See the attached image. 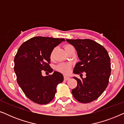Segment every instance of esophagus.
<instances>
[{"instance_id":"esophagus-1","label":"esophagus","mask_w":124,"mask_h":124,"mask_svg":"<svg viewBox=\"0 0 124 124\" xmlns=\"http://www.w3.org/2000/svg\"><path fill=\"white\" fill-rule=\"evenodd\" d=\"M64 80H65V81H68V80H69V79H70V77H68V76H64Z\"/></svg>"}]
</instances>
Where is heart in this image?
Here are the masks:
<instances>
[{
	"mask_svg": "<svg viewBox=\"0 0 124 124\" xmlns=\"http://www.w3.org/2000/svg\"><path fill=\"white\" fill-rule=\"evenodd\" d=\"M72 47L73 46H72L70 45H67L65 47V50H67V49H68ZM52 55V54H51V56ZM56 69L57 70H59V72L62 73L68 74L69 73V72H70V65L68 63H61L57 66Z\"/></svg>",
	"mask_w": 124,
	"mask_h": 124,
	"instance_id": "heart-1",
	"label": "heart"
}]
</instances>
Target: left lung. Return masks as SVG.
Listing matches in <instances>:
<instances>
[{"label": "left lung", "mask_w": 124, "mask_h": 124, "mask_svg": "<svg viewBox=\"0 0 124 124\" xmlns=\"http://www.w3.org/2000/svg\"><path fill=\"white\" fill-rule=\"evenodd\" d=\"M77 51L79 62L76 64L73 73L86 77L73 78L77 86L73 89L74 98L79 102L88 103L101 95L107 87L111 75V60L104 47L91 39H67Z\"/></svg>", "instance_id": "left-lung-1"}]
</instances>
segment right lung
<instances>
[{
	"label": "right lung",
	"instance_id": "obj_1",
	"mask_svg": "<svg viewBox=\"0 0 124 124\" xmlns=\"http://www.w3.org/2000/svg\"><path fill=\"white\" fill-rule=\"evenodd\" d=\"M63 38L35 37L21 45L15 57L14 70L18 85L27 97L39 104H46L54 99L58 84L64 80L60 72L43 76V70L52 72L50 56Z\"/></svg>",
	"mask_w": 124,
	"mask_h": 124
}]
</instances>
